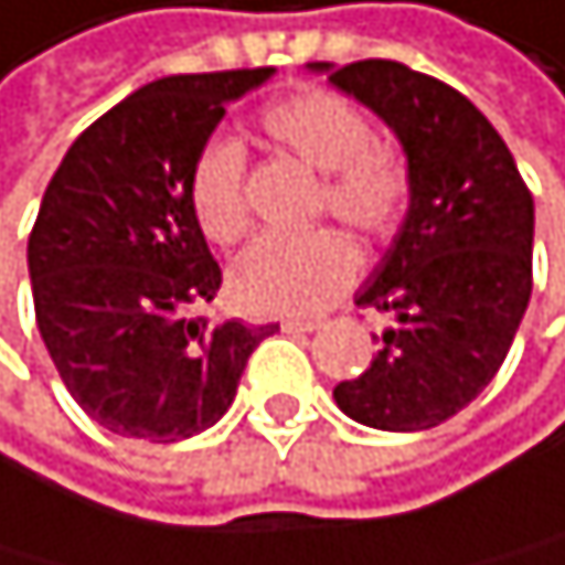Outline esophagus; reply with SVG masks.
<instances>
[{
    "mask_svg": "<svg viewBox=\"0 0 565 565\" xmlns=\"http://www.w3.org/2000/svg\"><path fill=\"white\" fill-rule=\"evenodd\" d=\"M280 330H285V333H312V330H320V323H316V320H285V323H280Z\"/></svg>",
    "mask_w": 565,
    "mask_h": 565,
    "instance_id": "34e87169",
    "label": "esophagus"
}]
</instances>
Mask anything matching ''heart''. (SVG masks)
I'll return each instance as SVG.
<instances>
[{
  "label": "heart",
  "instance_id": "1",
  "mask_svg": "<svg viewBox=\"0 0 565 565\" xmlns=\"http://www.w3.org/2000/svg\"><path fill=\"white\" fill-rule=\"evenodd\" d=\"M263 132L323 171L320 206L362 235H390L404 217L412 179L404 158L372 140L369 115L348 97L309 87L267 105ZM189 206L200 232L232 245L249 232L245 158L232 136H211L189 168ZM359 274V249L338 227L263 235L232 267V295L253 312H316Z\"/></svg>",
  "mask_w": 565,
  "mask_h": 565
}]
</instances>
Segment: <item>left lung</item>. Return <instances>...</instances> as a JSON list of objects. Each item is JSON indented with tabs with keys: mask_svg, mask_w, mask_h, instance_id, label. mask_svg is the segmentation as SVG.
Returning <instances> with one entry per match:
<instances>
[{
	"mask_svg": "<svg viewBox=\"0 0 565 565\" xmlns=\"http://www.w3.org/2000/svg\"><path fill=\"white\" fill-rule=\"evenodd\" d=\"M397 132L412 203L354 306L394 316L338 407L383 433H422L468 407L503 365L531 298L534 200L503 136L468 97L404 62H309Z\"/></svg>",
	"mask_w": 565,
	"mask_h": 565,
	"instance_id": "left-lung-1",
	"label": "left lung"
}]
</instances>
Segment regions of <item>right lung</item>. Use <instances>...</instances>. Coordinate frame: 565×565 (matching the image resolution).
<instances>
[{
    "label": "right lung",
    "instance_id": "1",
    "mask_svg": "<svg viewBox=\"0 0 565 565\" xmlns=\"http://www.w3.org/2000/svg\"><path fill=\"white\" fill-rule=\"evenodd\" d=\"M263 70L164 76L76 136L26 242L34 316L62 383L115 436L179 443L232 407L277 323H211L221 267L189 206V168Z\"/></svg>",
    "mask_w": 565,
    "mask_h": 565
}]
</instances>
